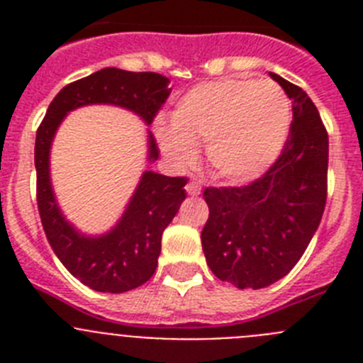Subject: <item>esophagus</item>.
Wrapping results in <instances>:
<instances>
[{"instance_id":"esophagus-1","label":"esophagus","mask_w":363,"mask_h":363,"mask_svg":"<svg viewBox=\"0 0 363 363\" xmlns=\"http://www.w3.org/2000/svg\"><path fill=\"white\" fill-rule=\"evenodd\" d=\"M185 189H187V192L191 194V196H196V194H200L201 191V182L198 178H192Z\"/></svg>"}]
</instances>
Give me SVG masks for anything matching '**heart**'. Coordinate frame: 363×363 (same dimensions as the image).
<instances>
[{
    "label": "heart",
    "instance_id": "b5f03b06",
    "mask_svg": "<svg viewBox=\"0 0 363 363\" xmlns=\"http://www.w3.org/2000/svg\"><path fill=\"white\" fill-rule=\"evenodd\" d=\"M171 130L158 133L165 156L187 165L205 145L211 171L220 178L249 179L280 154L291 121L289 99L277 83L218 79L194 86L171 112Z\"/></svg>",
    "mask_w": 363,
    "mask_h": 363
}]
</instances>
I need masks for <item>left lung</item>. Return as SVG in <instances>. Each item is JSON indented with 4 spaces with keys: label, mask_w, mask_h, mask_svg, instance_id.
I'll list each match as a JSON object with an SVG mask.
<instances>
[{
    "label": "left lung",
    "mask_w": 363,
    "mask_h": 363,
    "mask_svg": "<svg viewBox=\"0 0 363 363\" xmlns=\"http://www.w3.org/2000/svg\"><path fill=\"white\" fill-rule=\"evenodd\" d=\"M293 104L289 134L265 174L242 187H207L201 247L211 271L238 289L284 278L306 252L327 201L329 136L313 99L278 74Z\"/></svg>",
    "instance_id": "8db88e82"
}]
</instances>
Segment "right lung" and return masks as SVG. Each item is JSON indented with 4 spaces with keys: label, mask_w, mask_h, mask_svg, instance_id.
Segmentation results:
<instances>
[{
    "label": "right lung",
    "mask_w": 363,
    "mask_h": 363,
    "mask_svg": "<svg viewBox=\"0 0 363 363\" xmlns=\"http://www.w3.org/2000/svg\"><path fill=\"white\" fill-rule=\"evenodd\" d=\"M169 83V78L156 72L101 69L63 86L38 127L34 163L41 225L67 271L99 293H125L152 277L162 251V234L185 200L187 178L147 171L116 229L99 238H86L67 223L54 200L49 178L50 143L67 112L89 104L121 105L152 123L171 94ZM149 138V160H158V143L152 134Z\"/></svg>",
    "instance_id": "add662e5"
}]
</instances>
